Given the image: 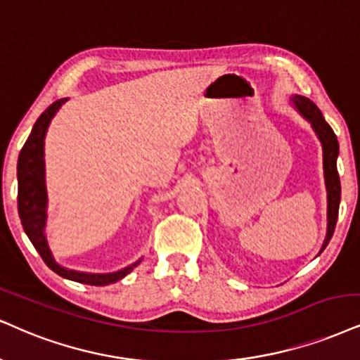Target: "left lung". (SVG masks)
Returning a JSON list of instances; mask_svg holds the SVG:
<instances>
[{
  "label": "left lung",
  "mask_w": 360,
  "mask_h": 360,
  "mask_svg": "<svg viewBox=\"0 0 360 360\" xmlns=\"http://www.w3.org/2000/svg\"><path fill=\"white\" fill-rule=\"evenodd\" d=\"M290 105L297 110L304 120H307L316 131L319 141L322 145V160H323V181H326V192H327V232L323 238L322 248L327 247L332 233H334L337 215H339V203H340V179L337 173V157H339V141L334 130H332L329 123L326 122L321 110L314 101H310L307 96L302 95H292ZM319 252V254H321Z\"/></svg>",
  "instance_id": "1"
}]
</instances>
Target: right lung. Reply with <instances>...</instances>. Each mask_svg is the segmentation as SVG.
Wrapping results in <instances>:
<instances>
[{"mask_svg":"<svg viewBox=\"0 0 360 360\" xmlns=\"http://www.w3.org/2000/svg\"><path fill=\"white\" fill-rule=\"evenodd\" d=\"M66 101H68V98L56 100L55 103L48 106L39 115L28 140H26L25 146L21 148L20 157H18V212H20L21 225H23L26 235H28L31 243L38 250V254L41 255L44 264L53 272H56L60 277L68 278V281L86 283V285L103 287L108 285V283L118 282L120 278L130 274L140 264L141 259L133 262L125 269L117 270V272H79V270L66 269L63 265L58 264L51 254L50 245H48L46 233H44L48 219V192L46 180H44V136H46L48 127H50L53 117H55L58 110Z\"/></svg>","mask_w":360,"mask_h":360,"instance_id":"right-lung-1","label":"right lung"}]
</instances>
